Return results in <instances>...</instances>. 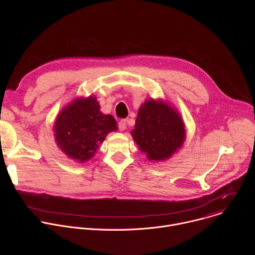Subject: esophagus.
<instances>
[{
  "instance_id": "34e87169",
  "label": "esophagus",
  "mask_w": 255,
  "mask_h": 255,
  "mask_svg": "<svg viewBox=\"0 0 255 255\" xmlns=\"http://www.w3.org/2000/svg\"><path fill=\"white\" fill-rule=\"evenodd\" d=\"M118 127H119V130L120 131H124L127 127L126 125V120H121L119 123H118Z\"/></svg>"
}]
</instances>
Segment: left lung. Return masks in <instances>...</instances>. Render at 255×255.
Listing matches in <instances>:
<instances>
[{"label":"left lung","instance_id":"obj_1","mask_svg":"<svg viewBox=\"0 0 255 255\" xmlns=\"http://www.w3.org/2000/svg\"><path fill=\"white\" fill-rule=\"evenodd\" d=\"M134 127L132 137L150 161L169 158L186 138L183 119L161 100L150 99L141 105Z\"/></svg>","mask_w":255,"mask_h":255}]
</instances>
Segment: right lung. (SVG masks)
Listing matches in <instances>:
<instances>
[{"instance_id":"1","label":"right lung","mask_w":255,"mask_h":255,"mask_svg":"<svg viewBox=\"0 0 255 255\" xmlns=\"http://www.w3.org/2000/svg\"><path fill=\"white\" fill-rule=\"evenodd\" d=\"M118 129L111 115L100 111L96 97L78 98L62 109L54 123L58 147L71 159H91L109 132Z\"/></svg>"}]
</instances>
